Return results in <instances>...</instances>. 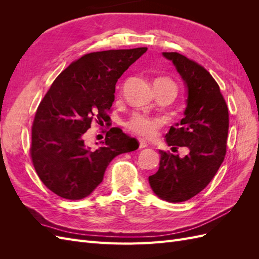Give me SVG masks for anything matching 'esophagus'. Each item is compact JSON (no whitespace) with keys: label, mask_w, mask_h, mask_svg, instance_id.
I'll use <instances>...</instances> for the list:
<instances>
[{"label":"esophagus","mask_w":259,"mask_h":259,"mask_svg":"<svg viewBox=\"0 0 259 259\" xmlns=\"http://www.w3.org/2000/svg\"><path fill=\"white\" fill-rule=\"evenodd\" d=\"M147 147H148V144L145 142V140L139 139V148L144 149V148H147Z\"/></svg>","instance_id":"esophagus-1"}]
</instances>
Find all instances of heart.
<instances>
[{
	"label": "heart",
	"mask_w": 259,
	"mask_h": 259,
	"mask_svg": "<svg viewBox=\"0 0 259 259\" xmlns=\"http://www.w3.org/2000/svg\"><path fill=\"white\" fill-rule=\"evenodd\" d=\"M153 84L160 86V88H167L177 92L176 84L168 77H159ZM126 125L128 130L136 133V134L145 138H151L156 134V131L161 127L162 122L159 119H155V117L136 113L131 117Z\"/></svg>",
	"instance_id": "b5f03b06"
}]
</instances>
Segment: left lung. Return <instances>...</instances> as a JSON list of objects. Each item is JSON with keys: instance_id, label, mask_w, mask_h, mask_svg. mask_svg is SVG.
Segmentation results:
<instances>
[{"instance_id": "8db88e82", "label": "left lung", "mask_w": 259, "mask_h": 259, "mask_svg": "<svg viewBox=\"0 0 259 259\" xmlns=\"http://www.w3.org/2000/svg\"><path fill=\"white\" fill-rule=\"evenodd\" d=\"M162 55L173 62L187 90L184 119L170 126L165 142L175 150L186 147L188 153L180 158L160 150V166L149 176V184L160 199L177 203L201 192L221 167L229 113L219 86L207 70L178 53Z\"/></svg>"}]
</instances>
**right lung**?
<instances>
[{
	"label": "right lung",
	"mask_w": 259,
	"mask_h": 259,
	"mask_svg": "<svg viewBox=\"0 0 259 259\" xmlns=\"http://www.w3.org/2000/svg\"><path fill=\"white\" fill-rule=\"evenodd\" d=\"M146 52L147 48H138L86 54L65 69L46 93L34 116L30 152L42 183L59 197H89L116 155L139 147L135 138L116 127L94 149L85 145L83 135L94 119L106 122L117 80Z\"/></svg>",
	"instance_id": "right-lung-1"
}]
</instances>
